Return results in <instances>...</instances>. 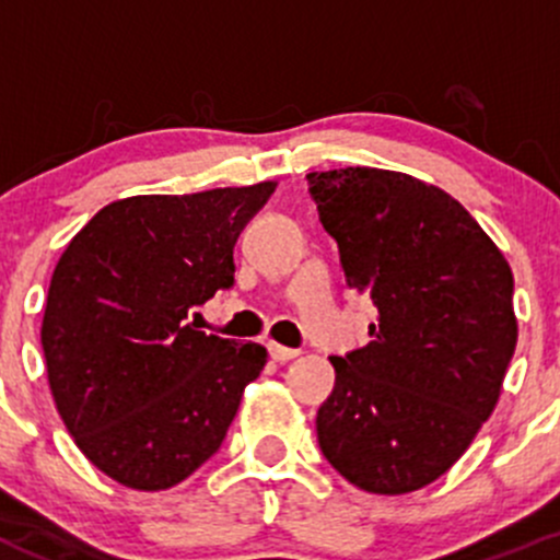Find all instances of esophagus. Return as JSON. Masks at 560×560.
Returning <instances> with one entry per match:
<instances>
[{"label": "esophagus", "mask_w": 560, "mask_h": 560, "mask_svg": "<svg viewBox=\"0 0 560 560\" xmlns=\"http://www.w3.org/2000/svg\"><path fill=\"white\" fill-rule=\"evenodd\" d=\"M268 352H270V358L276 360V363H290V360H295L298 354H301L298 349L281 347V343H276V341L268 343Z\"/></svg>", "instance_id": "esophagus-1"}]
</instances>
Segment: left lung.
<instances>
[{
	"label": "left lung",
	"mask_w": 560,
	"mask_h": 560,
	"mask_svg": "<svg viewBox=\"0 0 560 560\" xmlns=\"http://www.w3.org/2000/svg\"><path fill=\"white\" fill-rule=\"evenodd\" d=\"M347 284L376 306L371 343L316 411L322 455L365 493L436 482L493 415L515 354L512 268L439 186L380 167L308 173Z\"/></svg>",
	"instance_id": "8db88e82"
}]
</instances>
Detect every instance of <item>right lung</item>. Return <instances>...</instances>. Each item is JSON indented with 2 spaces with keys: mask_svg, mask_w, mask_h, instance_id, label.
<instances>
[{
  "mask_svg": "<svg viewBox=\"0 0 560 560\" xmlns=\"http://www.w3.org/2000/svg\"><path fill=\"white\" fill-rule=\"evenodd\" d=\"M276 180L110 202L61 252L43 316L50 395L72 442L132 490L184 482L224 442L259 343L186 325L233 284V248Z\"/></svg>",
  "mask_w": 560,
  "mask_h": 560,
  "instance_id": "1",
  "label": "right lung"
}]
</instances>
